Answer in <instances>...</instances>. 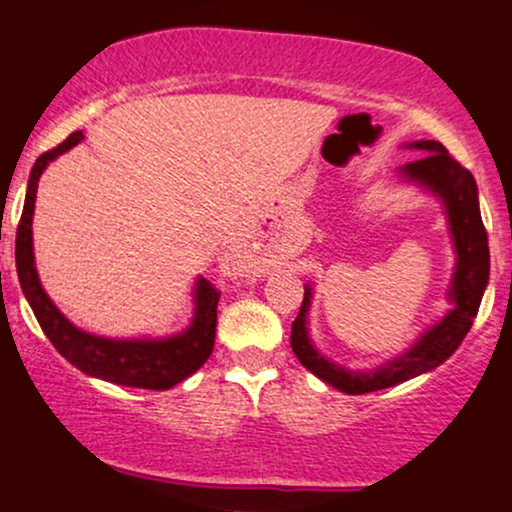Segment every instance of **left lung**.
Segmentation results:
<instances>
[{
	"label": "left lung",
	"instance_id": "left-lung-1",
	"mask_svg": "<svg viewBox=\"0 0 512 512\" xmlns=\"http://www.w3.org/2000/svg\"><path fill=\"white\" fill-rule=\"evenodd\" d=\"M407 149L424 151L426 156L399 166L397 178L438 197L448 219L452 250H455V269L448 289L450 310L431 327H426L402 354L387 358L375 368L354 370L320 354L310 339L308 315L313 305V284H305L301 313L291 325V349L310 373L344 395H366V392L407 383L448 361L467 337L489 286V238L481 221L477 180L440 142L419 139L407 144Z\"/></svg>",
	"mask_w": 512,
	"mask_h": 512
}]
</instances>
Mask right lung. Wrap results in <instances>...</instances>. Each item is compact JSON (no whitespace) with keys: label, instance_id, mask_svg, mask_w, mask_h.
Returning a JSON list of instances; mask_svg holds the SVG:
<instances>
[{"label":"right lung","instance_id":"right-lung-1","mask_svg":"<svg viewBox=\"0 0 512 512\" xmlns=\"http://www.w3.org/2000/svg\"><path fill=\"white\" fill-rule=\"evenodd\" d=\"M81 139H84L81 132L69 134L60 146L40 156L31 170L21 223L19 231H16V272H19L21 291L33 308L38 325L43 327L45 337L81 373L125 387L170 390V387L190 378L192 373H197L214 351L219 293L211 289L204 276H197L195 286H192V305L195 308H192V320L185 330L168 334V337L129 339L101 337V334H91L76 327L52 303V298L40 284L33 255V211L38 180L57 156L67 154Z\"/></svg>","mask_w":512,"mask_h":512}]
</instances>
